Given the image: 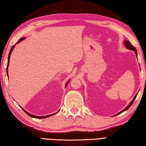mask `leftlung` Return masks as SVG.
Listing matches in <instances>:
<instances>
[{"label":"left lung","mask_w":146,"mask_h":146,"mask_svg":"<svg viewBox=\"0 0 146 146\" xmlns=\"http://www.w3.org/2000/svg\"><path fill=\"white\" fill-rule=\"evenodd\" d=\"M123 44H124V45H125V46L127 48V49H129V50H133L134 52H135V54H136V56L137 57V50H136V48L135 47H134L132 44H131V43H130V42L129 41V40H123ZM137 94H137L135 95V96L134 97V98L132 100V101H131L130 103H129V104L128 105V106L125 107V109H123L122 111H120V112H119V113H118V114H116V115H117V114H120V113H123V112H124V111H125L126 110H127L129 108V107L132 106V104H133V103L134 102V101H135V98H136V97H137Z\"/></svg>","instance_id":"obj_1"}]
</instances>
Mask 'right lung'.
<instances>
[{
    "mask_svg": "<svg viewBox=\"0 0 146 146\" xmlns=\"http://www.w3.org/2000/svg\"><path fill=\"white\" fill-rule=\"evenodd\" d=\"M26 38L25 37H23V38H21L20 39H19V40H18V42H17L16 44H18V43H19V42H21L22 41V40H23L24 39H25ZM15 45H13V46L11 47V50H10V51H9V55H8V64H7V68H6V72H7V75H8V66H9V58H10V55H11V52H12V51H13V48H15ZM70 82V80H69L67 82H66V83L65 84V87H66V86H67V85H68V83ZM21 108H22V107H21ZM23 109V108H22ZM23 110L25 112V113L28 114V116H30V117H32V118H39V119H41V118H48V117H50V116H52V115H54V114H56V113H57H57H54V114H49V115H46V116H35V115H33V114H30V113H28L27 111H26L25 109H23Z\"/></svg>",
    "mask_w": 146,
    "mask_h": 146,
    "instance_id": "right-lung-1",
    "label": "right lung"
}]
</instances>
